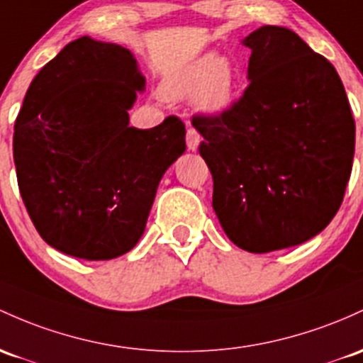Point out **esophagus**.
I'll return each instance as SVG.
<instances>
[{"instance_id": "esophagus-1", "label": "esophagus", "mask_w": 363, "mask_h": 363, "mask_svg": "<svg viewBox=\"0 0 363 363\" xmlns=\"http://www.w3.org/2000/svg\"><path fill=\"white\" fill-rule=\"evenodd\" d=\"M186 145H188V150L196 151L198 145H200V134L194 127H189L188 134H186Z\"/></svg>"}]
</instances>
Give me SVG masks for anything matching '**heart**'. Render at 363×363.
<instances>
[{
    "instance_id": "b5f03b06",
    "label": "heart",
    "mask_w": 363,
    "mask_h": 363,
    "mask_svg": "<svg viewBox=\"0 0 363 363\" xmlns=\"http://www.w3.org/2000/svg\"><path fill=\"white\" fill-rule=\"evenodd\" d=\"M240 87V72L229 58L201 55L167 79L163 94L182 99L194 94V105L206 117H220L233 106Z\"/></svg>"
}]
</instances>
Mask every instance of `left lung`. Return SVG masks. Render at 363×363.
Returning <instances> with one entry per match:
<instances>
[{"label": "left lung", "mask_w": 363, "mask_h": 363, "mask_svg": "<svg viewBox=\"0 0 363 363\" xmlns=\"http://www.w3.org/2000/svg\"><path fill=\"white\" fill-rule=\"evenodd\" d=\"M242 45L248 87L224 115H196L193 125L227 238L269 253L317 236L340 210L355 121L336 69L296 33L264 26Z\"/></svg>", "instance_id": "left-lung-1"}]
</instances>
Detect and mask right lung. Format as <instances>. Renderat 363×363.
<instances>
[{"mask_svg":"<svg viewBox=\"0 0 363 363\" xmlns=\"http://www.w3.org/2000/svg\"><path fill=\"white\" fill-rule=\"evenodd\" d=\"M145 84L129 50L87 35L30 82L15 121L13 160L30 220L58 252L110 260L141 240L160 179L186 151L181 118L129 125Z\"/></svg>","mask_w":363,"mask_h":363,"instance_id":"obj_1","label":"right lung"}]
</instances>
